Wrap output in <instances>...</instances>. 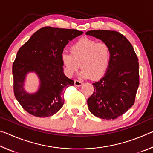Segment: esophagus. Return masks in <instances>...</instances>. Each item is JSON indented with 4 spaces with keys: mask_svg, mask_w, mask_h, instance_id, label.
Listing matches in <instances>:
<instances>
[{
    "mask_svg": "<svg viewBox=\"0 0 153 153\" xmlns=\"http://www.w3.org/2000/svg\"><path fill=\"white\" fill-rule=\"evenodd\" d=\"M74 85H75V86H76L79 87V86H81L82 85V82L79 81V80L76 79V80H75V81H74Z\"/></svg>",
    "mask_w": 153,
    "mask_h": 153,
    "instance_id": "1",
    "label": "esophagus"
}]
</instances>
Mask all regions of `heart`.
<instances>
[{
    "mask_svg": "<svg viewBox=\"0 0 153 153\" xmlns=\"http://www.w3.org/2000/svg\"><path fill=\"white\" fill-rule=\"evenodd\" d=\"M111 56V49L105 43L83 38L71 46V53L63 52L61 59L69 77L73 76L81 65L82 77L98 79L107 71Z\"/></svg>",
    "mask_w": 153,
    "mask_h": 153,
    "instance_id": "heart-1",
    "label": "heart"
}]
</instances>
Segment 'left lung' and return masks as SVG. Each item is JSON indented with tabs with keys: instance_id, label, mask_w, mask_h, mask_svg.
Segmentation results:
<instances>
[{
	"instance_id": "8db88e82",
	"label": "left lung",
	"mask_w": 153,
	"mask_h": 153,
	"mask_svg": "<svg viewBox=\"0 0 153 153\" xmlns=\"http://www.w3.org/2000/svg\"><path fill=\"white\" fill-rule=\"evenodd\" d=\"M101 40L111 49L106 74L93 83L94 92L87 100L90 112L103 120H115L135 102L139 86L138 59L129 40L116 31L90 30L86 33Z\"/></svg>"
}]
</instances>
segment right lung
I'll use <instances>...</instances> for the list:
<instances>
[{"label":"right lung","mask_w":153,"mask_h":153,"mask_svg":"<svg viewBox=\"0 0 153 153\" xmlns=\"http://www.w3.org/2000/svg\"><path fill=\"white\" fill-rule=\"evenodd\" d=\"M82 33L77 30L45 27L19 49L13 63V90L27 113L38 117H50L63 107L64 92L74 82L65 76L61 55L69 41ZM29 72H35L40 80L39 88L33 94L23 88Z\"/></svg>","instance_id":"obj_1"}]
</instances>
